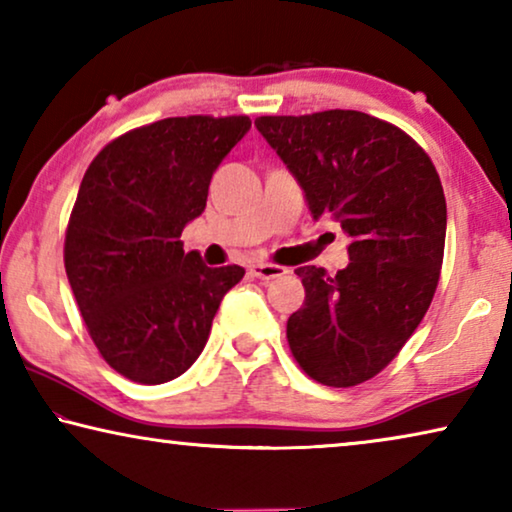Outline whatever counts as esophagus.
Returning <instances> with one entry per match:
<instances>
[{
    "mask_svg": "<svg viewBox=\"0 0 512 512\" xmlns=\"http://www.w3.org/2000/svg\"><path fill=\"white\" fill-rule=\"evenodd\" d=\"M287 269L285 266H278V264H266V262H257L250 266V276L255 278H262V280H273L278 276H285Z\"/></svg>",
    "mask_w": 512,
    "mask_h": 512,
    "instance_id": "obj_1",
    "label": "esophagus"
}]
</instances>
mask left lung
Instances as JSON below:
<instances>
[{
	"mask_svg": "<svg viewBox=\"0 0 512 512\" xmlns=\"http://www.w3.org/2000/svg\"><path fill=\"white\" fill-rule=\"evenodd\" d=\"M257 131L301 183L312 218L349 234V264L294 273L305 301L287 319L294 361L324 386L372 379L400 354L437 292L446 197L414 137L356 110L257 117Z\"/></svg>",
	"mask_w": 512,
	"mask_h": 512,
	"instance_id": "8db88e82",
	"label": "left lung"
}]
</instances>
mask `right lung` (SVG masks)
Masks as SVG:
<instances>
[{
    "instance_id": "add662e5",
    "label": "right lung",
    "mask_w": 512,
    "mask_h": 512,
    "mask_svg": "<svg viewBox=\"0 0 512 512\" xmlns=\"http://www.w3.org/2000/svg\"><path fill=\"white\" fill-rule=\"evenodd\" d=\"M250 128L246 114L160 119L98 151L68 218L64 266L103 361L135 384L183 375L207 345L241 266L183 253L216 167Z\"/></svg>"
}]
</instances>
